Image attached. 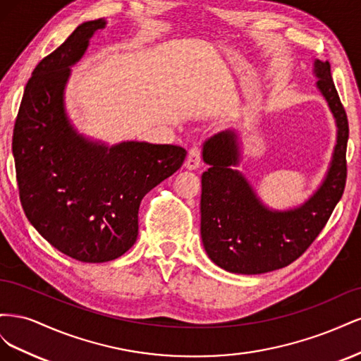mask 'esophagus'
<instances>
[{
	"label": "esophagus",
	"instance_id": "esophagus-1",
	"mask_svg": "<svg viewBox=\"0 0 361 361\" xmlns=\"http://www.w3.org/2000/svg\"><path fill=\"white\" fill-rule=\"evenodd\" d=\"M200 164H202V150L199 146H192L188 150V157H187V161H185V167H187L188 170H195L200 167Z\"/></svg>",
	"mask_w": 361,
	"mask_h": 361
}]
</instances>
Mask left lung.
<instances>
[{
  "label": "left lung",
  "instance_id": "left-lung-1",
  "mask_svg": "<svg viewBox=\"0 0 361 361\" xmlns=\"http://www.w3.org/2000/svg\"><path fill=\"white\" fill-rule=\"evenodd\" d=\"M318 89L336 118L337 138L321 187L301 206L272 211L262 203L238 166L233 130H223L203 145L200 233L207 256L235 274H264L297 260L321 233L342 199L346 183L348 117L334 87L330 63L314 61Z\"/></svg>",
  "mask_w": 361,
  "mask_h": 361
}]
</instances>
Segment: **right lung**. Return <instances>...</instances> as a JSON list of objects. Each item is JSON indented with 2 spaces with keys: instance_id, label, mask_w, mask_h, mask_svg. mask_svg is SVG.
Listing matches in <instances>:
<instances>
[{
  "instance_id": "obj_1",
  "label": "right lung",
  "mask_w": 361,
  "mask_h": 361,
  "mask_svg": "<svg viewBox=\"0 0 361 361\" xmlns=\"http://www.w3.org/2000/svg\"><path fill=\"white\" fill-rule=\"evenodd\" d=\"M104 19L75 28L28 80L13 129L19 199L28 221L63 255L101 264L125 255L138 236L145 195L178 171L187 150L123 141L108 147L76 133L63 102L71 66Z\"/></svg>"
}]
</instances>
